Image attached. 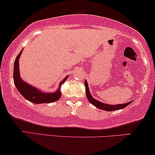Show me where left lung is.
<instances>
[{
	"mask_svg": "<svg viewBox=\"0 0 155 155\" xmlns=\"http://www.w3.org/2000/svg\"><path fill=\"white\" fill-rule=\"evenodd\" d=\"M84 86H85L86 95H87V97L88 101H90L92 104L94 105V107H97L99 109L104 110V111H116V110L124 109L125 107H126L127 106L129 105L131 102H132V101H131L126 104H116V105H111V104H107L102 103L101 102V101H97V99L93 98L92 95H91L90 92V90H89V87H88V84L87 82V80L84 81Z\"/></svg>",
	"mask_w": 155,
	"mask_h": 155,
	"instance_id": "1",
	"label": "left lung"
}]
</instances>
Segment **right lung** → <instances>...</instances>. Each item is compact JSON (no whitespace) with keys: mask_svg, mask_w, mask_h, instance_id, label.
Returning a JSON list of instances; mask_svg holds the SVG:
<instances>
[{"mask_svg":"<svg viewBox=\"0 0 155 155\" xmlns=\"http://www.w3.org/2000/svg\"><path fill=\"white\" fill-rule=\"evenodd\" d=\"M22 50L20 54L17 56L14 63V71H13V80L14 83L17 90L19 92L25 97L27 100H28L34 104H43V103H52L58 100L61 97V86L65 80H67L68 75L66 76L63 81L60 82L59 87L57 91L53 93L43 92L35 87L31 86L30 84L24 82L20 78V71H19V58H20Z\"/></svg>","mask_w":155,"mask_h":155,"instance_id":"obj_1","label":"right lung"}]
</instances>
